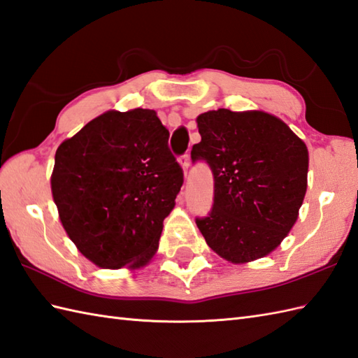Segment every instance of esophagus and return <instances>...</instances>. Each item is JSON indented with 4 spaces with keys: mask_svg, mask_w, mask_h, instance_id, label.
Wrapping results in <instances>:
<instances>
[{
    "mask_svg": "<svg viewBox=\"0 0 358 358\" xmlns=\"http://www.w3.org/2000/svg\"><path fill=\"white\" fill-rule=\"evenodd\" d=\"M179 164H180V166H182V171H184V174L187 176L188 166H189V156H188V155L180 156V157H179Z\"/></svg>",
    "mask_w": 358,
    "mask_h": 358,
    "instance_id": "obj_1",
    "label": "esophagus"
}]
</instances>
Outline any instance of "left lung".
<instances>
[{"instance_id":"8db88e82","label":"left lung","mask_w":358,"mask_h":358,"mask_svg":"<svg viewBox=\"0 0 358 358\" xmlns=\"http://www.w3.org/2000/svg\"><path fill=\"white\" fill-rule=\"evenodd\" d=\"M196 122L202 139L192 159H205L214 176L213 210L196 219L197 228L210 248L234 265L268 256L288 236L303 203L306 144L262 110H210Z\"/></svg>"}]
</instances>
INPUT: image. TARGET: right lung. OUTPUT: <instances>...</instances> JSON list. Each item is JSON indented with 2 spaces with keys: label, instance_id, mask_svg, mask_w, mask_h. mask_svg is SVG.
<instances>
[{
  "label": "right lung",
  "instance_id": "add662e5",
  "mask_svg": "<svg viewBox=\"0 0 358 358\" xmlns=\"http://www.w3.org/2000/svg\"><path fill=\"white\" fill-rule=\"evenodd\" d=\"M169 138L155 110H108L58 147L53 202L92 264L138 269L155 257L184 182Z\"/></svg>",
  "mask_w": 358,
  "mask_h": 358
}]
</instances>
